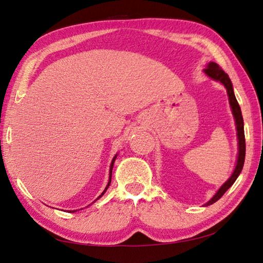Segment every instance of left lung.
Wrapping results in <instances>:
<instances>
[{"instance_id": "1", "label": "left lung", "mask_w": 263, "mask_h": 263, "mask_svg": "<svg viewBox=\"0 0 263 263\" xmlns=\"http://www.w3.org/2000/svg\"><path fill=\"white\" fill-rule=\"evenodd\" d=\"M203 71H204V73L208 76V77H211L214 80H217V82L222 83L224 86H226L228 97H229V103H230L233 117H235V121H236L238 148H239V151H238V159H237V164H236L235 170H233V173L230 176V178H229L226 183H224L221 187H219L216 194H215L214 197L209 200L206 204H204V206H209V204H213L214 202H216L218 199H221L223 197V194L231 187L233 183H235L236 179L238 178V176L240 175L242 166H244V162H245L246 145H245V133H244V119H242L240 107H239V104H238V101L235 97V93H233V87H232V83H231L230 78H229V76L224 72V71L219 68L218 64L215 63V62H211V63H208L207 68Z\"/></svg>"}]
</instances>
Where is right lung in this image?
<instances>
[{
    "label": "right lung",
    "mask_w": 263,
    "mask_h": 263,
    "mask_svg": "<svg viewBox=\"0 0 263 263\" xmlns=\"http://www.w3.org/2000/svg\"><path fill=\"white\" fill-rule=\"evenodd\" d=\"M116 157H117V154L115 155V156H114V159H112V161H111V164H110V170H109V180H108V185L106 186V189H104V191H103V192L101 193V195H100V197L98 198V199H100V198H101L102 197V195L104 194V193H106V191L108 190V187H109V185H110V183H111V174H112V166H114V162H115V160H116ZM97 199V200H98ZM97 200H95V201H97ZM73 212H76V211H73Z\"/></svg>",
    "instance_id": "right-lung-1"
}]
</instances>
